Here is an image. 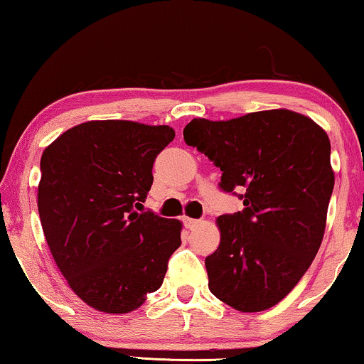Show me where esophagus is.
<instances>
[{
  "instance_id": "34e87169",
  "label": "esophagus",
  "mask_w": 364,
  "mask_h": 364,
  "mask_svg": "<svg viewBox=\"0 0 364 364\" xmlns=\"http://www.w3.org/2000/svg\"><path fill=\"white\" fill-rule=\"evenodd\" d=\"M183 223H184V226H186L188 229H194V228H198L199 224H201V221H199V219H191V218H183Z\"/></svg>"
}]
</instances>
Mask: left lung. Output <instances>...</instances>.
<instances>
[{
	"label": "left lung",
	"instance_id": "8db88e82",
	"mask_svg": "<svg viewBox=\"0 0 364 364\" xmlns=\"http://www.w3.org/2000/svg\"><path fill=\"white\" fill-rule=\"evenodd\" d=\"M183 136L223 171V191L245 189L242 211L216 219L221 242L204 260L209 290L239 311L277 305L323 239L335 186L328 135L309 117L277 109L194 119Z\"/></svg>",
	"mask_w": 364,
	"mask_h": 364
}]
</instances>
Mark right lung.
I'll return each mask as SVG.
<instances>
[{"mask_svg": "<svg viewBox=\"0 0 364 364\" xmlns=\"http://www.w3.org/2000/svg\"><path fill=\"white\" fill-rule=\"evenodd\" d=\"M168 125L92 120L41 156L38 209L50 254L74 294L104 314H129L158 290L181 245V223L143 209Z\"/></svg>", "mask_w": 364, "mask_h": 364, "instance_id": "1", "label": "right lung"}]
</instances>
